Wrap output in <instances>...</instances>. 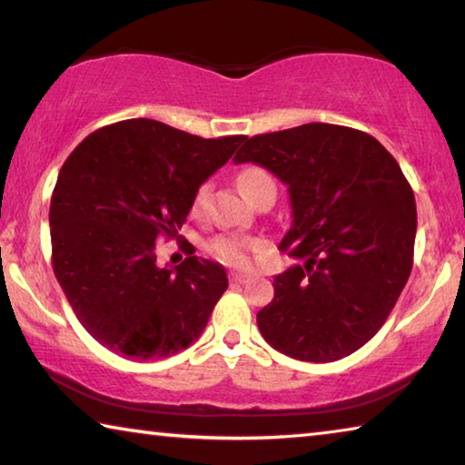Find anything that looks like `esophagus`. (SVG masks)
<instances>
[{"label": "esophagus", "instance_id": "34e87169", "mask_svg": "<svg viewBox=\"0 0 465 465\" xmlns=\"http://www.w3.org/2000/svg\"><path fill=\"white\" fill-rule=\"evenodd\" d=\"M230 279L233 282H240V285H243V282H248L252 279V274H248V272H232Z\"/></svg>", "mask_w": 465, "mask_h": 465}]
</instances>
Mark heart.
Wrapping results in <instances>:
<instances>
[{"label": "heart", "instance_id": "obj_1", "mask_svg": "<svg viewBox=\"0 0 465 465\" xmlns=\"http://www.w3.org/2000/svg\"><path fill=\"white\" fill-rule=\"evenodd\" d=\"M238 184L242 188V193L250 199V196L261 191L264 184H272V178L261 168H246L240 172ZM207 196H209V184H203L193 199V213H201ZM254 248H256V242L250 238H242V235H222V238H217L213 243H211V250L215 252V256H219L223 262H230V264H243L248 261L250 250Z\"/></svg>", "mask_w": 465, "mask_h": 465}]
</instances>
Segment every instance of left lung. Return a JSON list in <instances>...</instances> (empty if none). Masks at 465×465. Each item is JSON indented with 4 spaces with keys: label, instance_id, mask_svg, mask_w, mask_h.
<instances>
[{
    "label": "left lung",
    "instance_id": "8db88e82",
    "mask_svg": "<svg viewBox=\"0 0 465 465\" xmlns=\"http://www.w3.org/2000/svg\"><path fill=\"white\" fill-rule=\"evenodd\" d=\"M287 184L293 223L279 248L303 264L274 277L258 312L282 355L330 363L359 351L388 320L412 271L416 203L375 137L328 123L250 137L233 157Z\"/></svg>",
    "mask_w": 465,
    "mask_h": 465
}]
</instances>
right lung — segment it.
<instances>
[{"label": "right lung", "instance_id": "obj_1", "mask_svg": "<svg viewBox=\"0 0 465 465\" xmlns=\"http://www.w3.org/2000/svg\"><path fill=\"white\" fill-rule=\"evenodd\" d=\"M243 139L129 119L92 133L63 163L49 211L53 271L102 346L152 361L203 334L227 289L225 269L193 252L157 266L155 242L178 238L199 186Z\"/></svg>", "mask_w": 465, "mask_h": 465}]
</instances>
